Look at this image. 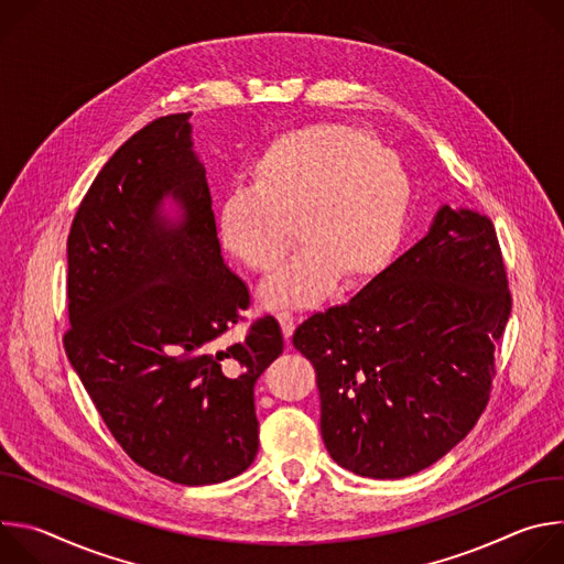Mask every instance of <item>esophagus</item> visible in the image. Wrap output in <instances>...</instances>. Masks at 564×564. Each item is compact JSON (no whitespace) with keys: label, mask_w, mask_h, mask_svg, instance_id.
Masks as SVG:
<instances>
[{"label":"esophagus","mask_w":564,"mask_h":564,"mask_svg":"<svg viewBox=\"0 0 564 564\" xmlns=\"http://www.w3.org/2000/svg\"><path fill=\"white\" fill-rule=\"evenodd\" d=\"M276 321L281 324V333H283V337H285V341H290L292 335H294V328H296L294 316H292L290 312H279V314H276Z\"/></svg>","instance_id":"34e87169"}]
</instances>
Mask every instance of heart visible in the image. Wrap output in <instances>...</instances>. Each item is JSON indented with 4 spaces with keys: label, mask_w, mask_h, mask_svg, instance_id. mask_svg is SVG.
Listing matches in <instances>:
<instances>
[{
    "label": "heart",
    "mask_w": 564,
    "mask_h": 564,
    "mask_svg": "<svg viewBox=\"0 0 564 564\" xmlns=\"http://www.w3.org/2000/svg\"><path fill=\"white\" fill-rule=\"evenodd\" d=\"M411 176L370 133L337 122L274 138L250 167V187L218 205L223 250L252 272L276 270L296 240L305 250L259 290L268 310H301L377 276L406 231Z\"/></svg>",
    "instance_id": "heart-1"
}]
</instances>
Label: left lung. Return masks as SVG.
<instances>
[{
	"label": "left lung",
	"instance_id": "obj_1",
	"mask_svg": "<svg viewBox=\"0 0 564 564\" xmlns=\"http://www.w3.org/2000/svg\"><path fill=\"white\" fill-rule=\"evenodd\" d=\"M511 294L494 223L442 205L429 234L292 344L316 370L330 457L372 479L424 470L487 409Z\"/></svg>",
	"mask_w": 564,
	"mask_h": 564
}]
</instances>
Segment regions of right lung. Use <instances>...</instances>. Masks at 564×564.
<instances>
[{"instance_id": "obj_1", "label": "right lung", "mask_w": 564, "mask_h": 564, "mask_svg": "<svg viewBox=\"0 0 564 564\" xmlns=\"http://www.w3.org/2000/svg\"><path fill=\"white\" fill-rule=\"evenodd\" d=\"M189 118H158L131 135L79 205L64 348L124 453L200 487L254 462V383L283 335L263 316L240 341H220L250 290L223 261Z\"/></svg>"}]
</instances>
